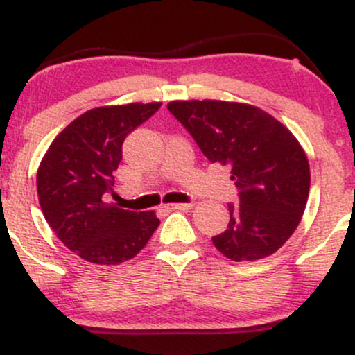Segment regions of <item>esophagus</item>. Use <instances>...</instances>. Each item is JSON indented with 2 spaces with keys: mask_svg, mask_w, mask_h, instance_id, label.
<instances>
[{
  "mask_svg": "<svg viewBox=\"0 0 355 355\" xmlns=\"http://www.w3.org/2000/svg\"><path fill=\"white\" fill-rule=\"evenodd\" d=\"M166 209L168 210H178V211H185V210H190L193 209V203H172V205H166Z\"/></svg>",
  "mask_w": 355,
  "mask_h": 355,
  "instance_id": "obj_1",
  "label": "esophagus"
}]
</instances>
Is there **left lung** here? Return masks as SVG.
Here are the masks:
<instances>
[{
    "mask_svg": "<svg viewBox=\"0 0 355 355\" xmlns=\"http://www.w3.org/2000/svg\"><path fill=\"white\" fill-rule=\"evenodd\" d=\"M166 108L211 164L232 168L239 203H229V227L211 237L215 248L234 262L275 254L300 223L311 189L307 155L297 138L254 105L178 100Z\"/></svg>",
    "mask_w": 355,
    "mask_h": 355,
    "instance_id": "left-lung-1",
    "label": "left lung"
}]
</instances>
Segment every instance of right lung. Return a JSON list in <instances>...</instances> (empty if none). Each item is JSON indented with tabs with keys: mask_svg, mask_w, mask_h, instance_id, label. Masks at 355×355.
<instances>
[{
	"mask_svg": "<svg viewBox=\"0 0 355 355\" xmlns=\"http://www.w3.org/2000/svg\"><path fill=\"white\" fill-rule=\"evenodd\" d=\"M160 107L153 101L88 110L44 153L36 173L40 207L56 237L87 262H126L160 225L153 210H123L103 200L115 183L126 135Z\"/></svg>",
	"mask_w": 355,
	"mask_h": 355,
	"instance_id": "add662e5",
	"label": "right lung"
}]
</instances>
